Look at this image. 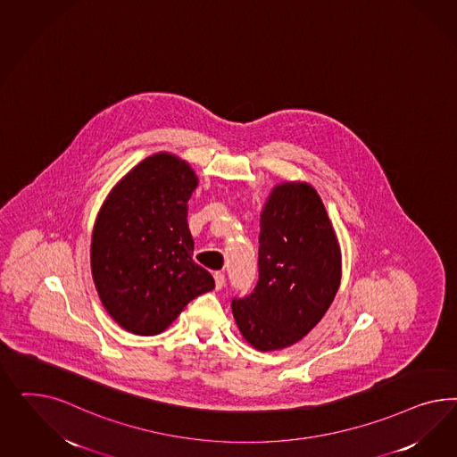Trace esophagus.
Instances as JSON below:
<instances>
[{"instance_id":"34e87169","label":"esophagus","mask_w":457,"mask_h":457,"mask_svg":"<svg viewBox=\"0 0 457 457\" xmlns=\"http://www.w3.org/2000/svg\"><path fill=\"white\" fill-rule=\"evenodd\" d=\"M214 281H216V290H221L222 287H224V281H226V278L222 273H214Z\"/></svg>"}]
</instances>
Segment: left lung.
<instances>
[{"mask_svg": "<svg viewBox=\"0 0 457 457\" xmlns=\"http://www.w3.org/2000/svg\"><path fill=\"white\" fill-rule=\"evenodd\" d=\"M260 218V279L231 308L249 345L273 352L300 342L323 319L340 287L342 253L308 182L277 184Z\"/></svg>", "mask_w": 457, "mask_h": 457, "instance_id": "obj_1", "label": "left lung"}]
</instances>
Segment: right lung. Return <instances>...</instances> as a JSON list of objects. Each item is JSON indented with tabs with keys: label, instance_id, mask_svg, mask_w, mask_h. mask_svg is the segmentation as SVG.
<instances>
[{
	"label": "right lung",
	"instance_id": "right-lung-1",
	"mask_svg": "<svg viewBox=\"0 0 457 457\" xmlns=\"http://www.w3.org/2000/svg\"><path fill=\"white\" fill-rule=\"evenodd\" d=\"M197 187L189 162L149 155L112 189L94 224L90 264L100 302L134 335H157L214 279L193 262L187 203Z\"/></svg>",
	"mask_w": 457,
	"mask_h": 457
}]
</instances>
